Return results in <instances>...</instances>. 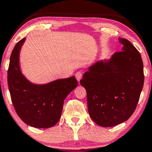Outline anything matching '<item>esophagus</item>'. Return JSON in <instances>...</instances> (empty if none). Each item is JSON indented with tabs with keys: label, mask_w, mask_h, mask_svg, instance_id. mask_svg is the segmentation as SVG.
I'll use <instances>...</instances> for the list:
<instances>
[{
	"label": "esophagus",
	"mask_w": 152,
	"mask_h": 152,
	"mask_svg": "<svg viewBox=\"0 0 152 152\" xmlns=\"http://www.w3.org/2000/svg\"><path fill=\"white\" fill-rule=\"evenodd\" d=\"M75 76H76V79H77L78 81L79 82L80 80H81V78H82V77H83L82 73H81V72H78L76 73V74H75Z\"/></svg>",
	"instance_id": "obj_1"
}]
</instances>
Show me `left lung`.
Listing matches in <instances>:
<instances>
[{
    "label": "left lung",
    "mask_w": 152,
    "mask_h": 152,
    "mask_svg": "<svg viewBox=\"0 0 152 152\" xmlns=\"http://www.w3.org/2000/svg\"><path fill=\"white\" fill-rule=\"evenodd\" d=\"M123 47L108 60L89 66L80 83L87 91L89 115L103 127L125 122L136 108L144 84L140 53L129 40L119 38Z\"/></svg>",
    "instance_id": "left-lung-1"
}]
</instances>
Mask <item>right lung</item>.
I'll return each instance as SVG.
<instances>
[{
	"mask_svg": "<svg viewBox=\"0 0 152 152\" xmlns=\"http://www.w3.org/2000/svg\"><path fill=\"white\" fill-rule=\"evenodd\" d=\"M26 38L16 44L10 56L7 82L12 102L17 115L30 126L47 129L57 124L61 117L64 100L76 88L74 76L47 84H34L21 73L19 53Z\"/></svg>",
	"mask_w": 152,
	"mask_h": 152,
	"instance_id": "1",
	"label": "right lung"
}]
</instances>
